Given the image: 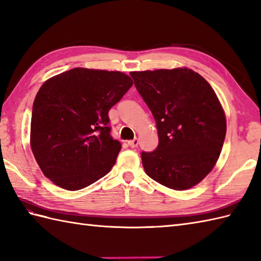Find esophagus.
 Instances as JSON below:
<instances>
[{"label": "esophagus", "mask_w": 261, "mask_h": 261, "mask_svg": "<svg viewBox=\"0 0 261 261\" xmlns=\"http://www.w3.org/2000/svg\"><path fill=\"white\" fill-rule=\"evenodd\" d=\"M138 143H140V141H138V140H137V138H134V140H132V141H128V143H127V144H128V145H129L130 147H133V148H134V147H137V145H138Z\"/></svg>", "instance_id": "obj_1"}]
</instances>
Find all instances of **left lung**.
Listing matches in <instances>:
<instances>
[{"label":"left lung","mask_w":261,"mask_h":261,"mask_svg":"<svg viewBox=\"0 0 261 261\" xmlns=\"http://www.w3.org/2000/svg\"><path fill=\"white\" fill-rule=\"evenodd\" d=\"M130 76L158 127L159 146L142 153L146 174L173 190L194 187L216 165L227 132L216 92L185 67L132 71Z\"/></svg>","instance_id":"obj_1"}]
</instances>
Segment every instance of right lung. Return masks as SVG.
Here are the masks:
<instances>
[{"label": "right lung", "mask_w": 261, "mask_h": 261, "mask_svg": "<svg viewBox=\"0 0 261 261\" xmlns=\"http://www.w3.org/2000/svg\"><path fill=\"white\" fill-rule=\"evenodd\" d=\"M133 86L119 71L73 68L48 79L33 102L30 145L43 174L77 191L105 176L121 148L108 112Z\"/></svg>", "instance_id": "1"}]
</instances>
